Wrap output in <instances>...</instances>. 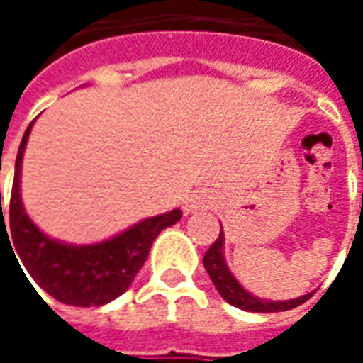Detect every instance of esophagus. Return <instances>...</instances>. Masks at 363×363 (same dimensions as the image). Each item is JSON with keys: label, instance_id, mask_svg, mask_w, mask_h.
Instances as JSON below:
<instances>
[{"label": "esophagus", "instance_id": "34e87169", "mask_svg": "<svg viewBox=\"0 0 363 363\" xmlns=\"http://www.w3.org/2000/svg\"><path fill=\"white\" fill-rule=\"evenodd\" d=\"M210 196L206 194V192H202V190H198V192H194V194H190L189 198H186V202H184V210H186V213L190 212H196V210H202V208H210Z\"/></svg>", "mask_w": 363, "mask_h": 363}]
</instances>
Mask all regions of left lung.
I'll return each instance as SVG.
<instances>
[{
  "instance_id": "left-lung-1",
  "label": "left lung",
  "mask_w": 363,
  "mask_h": 363,
  "mask_svg": "<svg viewBox=\"0 0 363 363\" xmlns=\"http://www.w3.org/2000/svg\"><path fill=\"white\" fill-rule=\"evenodd\" d=\"M204 268L206 272L210 274L213 286L220 291V296L228 301V303L235 305L243 311L251 313H278L294 309L297 305L305 303L311 294H305L296 299H288V301H272V299H260V297L252 296L247 289L237 281V278L231 274L228 268L225 257H223V231H220V237L216 239V243L208 249L204 255Z\"/></svg>"
}]
</instances>
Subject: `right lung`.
Here are the masks:
<instances>
[{
	"label": "right lung",
	"instance_id": "add662e5",
	"mask_svg": "<svg viewBox=\"0 0 363 363\" xmlns=\"http://www.w3.org/2000/svg\"><path fill=\"white\" fill-rule=\"evenodd\" d=\"M30 122L23 135L15 161L9 216L1 210L0 192V247L1 235L16 249L23 267L40 288L66 305L91 307L104 305L122 296L150 255L155 237L182 218L181 210L138 221L118 235L93 245H67L52 239L36 228L21 200V167L27 147ZM8 225L5 226L4 223ZM17 260V257H15ZM19 264V260H17ZM21 268V264H19ZM23 270V268H21ZM27 276V274H25Z\"/></svg>",
	"mask_w": 363,
	"mask_h": 363
}]
</instances>
